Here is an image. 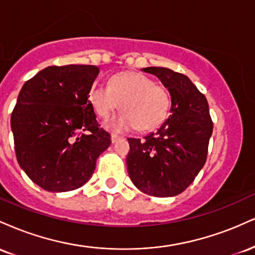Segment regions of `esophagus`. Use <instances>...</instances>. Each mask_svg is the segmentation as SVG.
<instances>
[{
    "instance_id": "esophagus-1",
    "label": "esophagus",
    "mask_w": 255,
    "mask_h": 255,
    "mask_svg": "<svg viewBox=\"0 0 255 255\" xmlns=\"http://www.w3.org/2000/svg\"><path fill=\"white\" fill-rule=\"evenodd\" d=\"M120 139H121V136L118 135V134H115V133L111 134V141H113V142H116Z\"/></svg>"
}]
</instances>
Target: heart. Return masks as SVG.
Masks as SVG:
<instances>
[{"label": "heart", "instance_id": "obj_1", "mask_svg": "<svg viewBox=\"0 0 255 255\" xmlns=\"http://www.w3.org/2000/svg\"><path fill=\"white\" fill-rule=\"evenodd\" d=\"M89 101L98 118L107 120L114 111L125 110L110 124L113 129L124 131L136 127L150 131L160 127L171 107L169 91L139 72H122L113 75L109 87L93 85Z\"/></svg>", "mask_w": 255, "mask_h": 255}]
</instances>
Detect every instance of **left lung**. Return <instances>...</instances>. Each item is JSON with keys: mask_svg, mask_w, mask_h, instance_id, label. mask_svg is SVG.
I'll return each instance as SVG.
<instances>
[{"mask_svg": "<svg viewBox=\"0 0 255 255\" xmlns=\"http://www.w3.org/2000/svg\"><path fill=\"white\" fill-rule=\"evenodd\" d=\"M142 71L156 75L170 92L171 115L142 140L128 137V174L146 194L174 197L194 181L206 162L213 129L209 103L184 74L164 67Z\"/></svg>", "mask_w": 255, "mask_h": 255, "instance_id": "1", "label": "left lung"}]
</instances>
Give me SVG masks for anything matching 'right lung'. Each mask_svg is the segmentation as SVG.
<instances>
[{"mask_svg":"<svg viewBox=\"0 0 255 255\" xmlns=\"http://www.w3.org/2000/svg\"><path fill=\"white\" fill-rule=\"evenodd\" d=\"M99 68L50 66L20 90L10 118L15 156L34 183L49 192L80 188L111 144L89 101Z\"/></svg>","mask_w":255,"mask_h":255,"instance_id":"obj_1","label":"right lung"}]
</instances>
